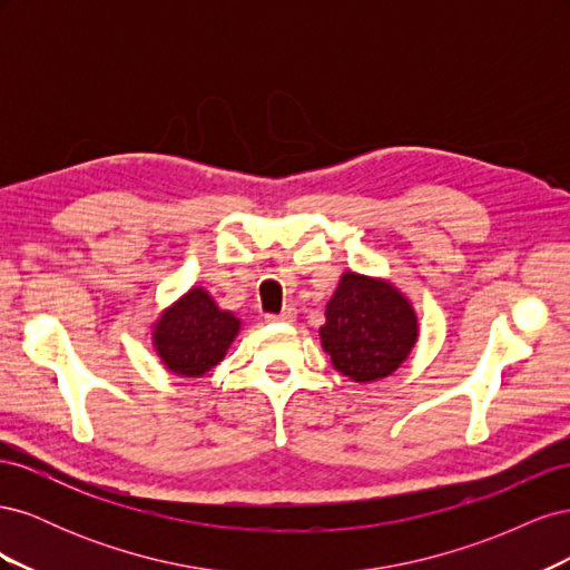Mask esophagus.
<instances>
[{
  "label": "esophagus",
  "instance_id": "34e87169",
  "mask_svg": "<svg viewBox=\"0 0 570 570\" xmlns=\"http://www.w3.org/2000/svg\"><path fill=\"white\" fill-rule=\"evenodd\" d=\"M295 316H297L295 308L287 306V308H283L281 314H268L266 321H268V323H292V321H295Z\"/></svg>",
  "mask_w": 570,
  "mask_h": 570
}]
</instances>
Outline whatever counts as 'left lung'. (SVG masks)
Instances as JSON below:
<instances>
[{
    "label": "left lung",
    "mask_w": 570,
    "mask_h": 570,
    "mask_svg": "<svg viewBox=\"0 0 570 570\" xmlns=\"http://www.w3.org/2000/svg\"><path fill=\"white\" fill-rule=\"evenodd\" d=\"M318 333L342 375L354 383H373L409 358L419 340V318L392 283L344 271Z\"/></svg>",
    "instance_id": "1"
}]
</instances>
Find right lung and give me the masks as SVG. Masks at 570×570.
I'll return each mask as SVG.
<instances>
[{"mask_svg": "<svg viewBox=\"0 0 570 570\" xmlns=\"http://www.w3.org/2000/svg\"><path fill=\"white\" fill-rule=\"evenodd\" d=\"M239 333V318L223 312L204 287H193L164 308L151 342L164 366L180 377H202L226 356Z\"/></svg>", "mask_w": 570, "mask_h": 570, "instance_id": "obj_1", "label": "right lung"}]
</instances>
